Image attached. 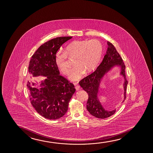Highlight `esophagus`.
Masks as SVG:
<instances>
[{
    "instance_id": "1",
    "label": "esophagus",
    "mask_w": 153,
    "mask_h": 153,
    "mask_svg": "<svg viewBox=\"0 0 153 153\" xmlns=\"http://www.w3.org/2000/svg\"><path fill=\"white\" fill-rule=\"evenodd\" d=\"M74 85L75 86L76 90H79V89L80 86L79 85H78L77 82H74Z\"/></svg>"
}]
</instances>
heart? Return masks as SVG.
<instances>
[{
	"label": "heart",
	"instance_id": "obj_1",
	"mask_svg": "<svg viewBox=\"0 0 153 153\" xmlns=\"http://www.w3.org/2000/svg\"><path fill=\"white\" fill-rule=\"evenodd\" d=\"M103 51V44L97 39L77 40L70 43L64 53H57L55 62L61 72L68 75L71 68L67 57L75 59V67L69 75L70 79L76 81L82 77L83 74L90 73L96 68L100 63Z\"/></svg>",
	"mask_w": 153,
	"mask_h": 153
}]
</instances>
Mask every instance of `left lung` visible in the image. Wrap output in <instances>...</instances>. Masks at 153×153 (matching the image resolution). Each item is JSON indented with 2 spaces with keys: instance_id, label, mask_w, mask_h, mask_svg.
Here are the masks:
<instances>
[{
  "instance_id": "obj_1",
  "label": "left lung",
  "mask_w": 153,
  "mask_h": 153,
  "mask_svg": "<svg viewBox=\"0 0 153 153\" xmlns=\"http://www.w3.org/2000/svg\"><path fill=\"white\" fill-rule=\"evenodd\" d=\"M108 48L107 53L105 55L102 62L97 67L96 70L81 80L80 86L88 93V99L87 102V109L91 115L99 119H105L113 115L115 110L112 111H107L103 108L97 98L100 79L112 67L116 65H120L121 67V74L123 76L125 82L124 99L126 98V91L128 82L126 78V65L119 53L111 42H108Z\"/></svg>"
}]
</instances>
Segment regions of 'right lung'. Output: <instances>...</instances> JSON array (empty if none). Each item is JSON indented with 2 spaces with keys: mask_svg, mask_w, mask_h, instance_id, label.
Masks as SVG:
<instances>
[{
  "mask_svg": "<svg viewBox=\"0 0 153 153\" xmlns=\"http://www.w3.org/2000/svg\"><path fill=\"white\" fill-rule=\"evenodd\" d=\"M71 38L57 37L49 40L39 48L30 61V80L35 76H46L40 85L41 88H36L31 81L27 82L30 101L36 112L48 119H57L65 115L75 91L74 84L59 75L55 62L57 51Z\"/></svg>",
  "mask_w": 153,
  "mask_h": 153,
  "instance_id": "1",
  "label": "right lung"
}]
</instances>
